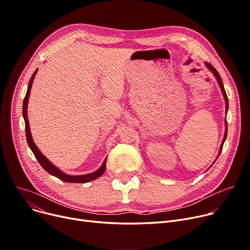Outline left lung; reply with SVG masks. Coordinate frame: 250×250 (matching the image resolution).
Listing matches in <instances>:
<instances>
[{
  "label": "left lung",
  "mask_w": 250,
  "mask_h": 250,
  "mask_svg": "<svg viewBox=\"0 0 250 250\" xmlns=\"http://www.w3.org/2000/svg\"><path fill=\"white\" fill-rule=\"evenodd\" d=\"M205 64H206V67L211 71L213 74H214V76H215V78L217 79V81H218V83H219V86H220V88H221V91H222V93H223V96H224V98H225V104H226V114H227V111H228V107H229V104H228V97H227V94H226V91H225V89H224V85H223V82H222V80H221V77H220V75H219V73L217 72V70L213 67L212 64H209L208 62H205ZM226 123H225V125H226V128H225V134H224V138H223V141H222V144H221V147H220V151H219V154H218V157L220 156V154H221V152H222V148H223V145H224V142H225V140H226V138H227V121H225ZM217 157V158H218Z\"/></svg>",
  "instance_id": "left-lung-1"
}]
</instances>
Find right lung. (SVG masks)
Segmentation results:
<instances>
[{"label": "right lung", "mask_w": 250, "mask_h": 250, "mask_svg": "<svg viewBox=\"0 0 250 250\" xmlns=\"http://www.w3.org/2000/svg\"><path fill=\"white\" fill-rule=\"evenodd\" d=\"M37 70H35V72L33 73L29 84H28V88H27V92H26V95L23 101V117H24V122H25V133H26V140H27L28 143V146L31 149V151L33 152L35 158L37 159V161L39 162V164L42 165V167L45 170L46 172H48L50 175H54L56 177H58L59 179L64 181V182H70V183H86L89 181L94 180L98 177H100L104 171H105V168H106V158L103 161L101 167L99 169H97L96 171L92 172V173H88V174H84V175H69L67 173L62 172V170H60L58 167H56L54 164H52L46 157L39 151V149L36 147L35 143L33 142L32 136H31V132H30V125H29V121H28V115H27V106H28V98L30 95V89L32 87V82L34 80V77L37 73Z\"/></svg>", "instance_id": "1"}]
</instances>
